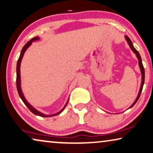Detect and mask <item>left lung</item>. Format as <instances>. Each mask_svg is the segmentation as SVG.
<instances>
[{
    "label": "left lung",
    "mask_w": 153,
    "mask_h": 153,
    "mask_svg": "<svg viewBox=\"0 0 153 153\" xmlns=\"http://www.w3.org/2000/svg\"><path fill=\"white\" fill-rule=\"evenodd\" d=\"M125 38H126V40L127 41L128 44L131 47V49H132V51H133L134 53L136 54L138 60H139V66H140V70H141V73H142V84H141V86H140V92H139V94L137 95V98L135 100V101L134 102V103L132 104V105L130 106L129 108H131V107H133L134 105H135V103L137 102V100H139L140 97V95H141V93H142V88H143V84H144V79H145V71H144V68H143V66L142 65V58H141V56L140 53H139V52L137 51L135 49V48L133 47V43H132L131 40L130 38L128 37L127 36H125Z\"/></svg>",
    "instance_id": "8db88e82"
}]
</instances>
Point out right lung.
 Returning <instances> with one entry per match:
<instances>
[{
	"mask_svg": "<svg viewBox=\"0 0 153 153\" xmlns=\"http://www.w3.org/2000/svg\"><path fill=\"white\" fill-rule=\"evenodd\" d=\"M39 39H40V38H38V37H34V38H33L32 39L29 40V42H27V44L25 45V46L23 47V48H22V51H21V53H20V57H19V58H18V62H17V67H16V87H17V91H18V94H19L20 97V98H21V100H22V102H24V104H25L27 108L29 109V111H30L31 113H33V114H35L36 115L40 116V117H53V116H56L57 115H59V114L62 112L64 109L65 108L66 106H67L68 102H69V100H67V103H66L65 106L63 107V108L60 111H59V112L57 113L53 114V115H45V114H43L42 113H40V111H38L36 110V108H34L33 107L31 106L30 104H29V102L27 101L26 99H25V97L23 93H22V92L21 87H20V63H21L22 57H23L25 52L26 51V50L27 49V48H28L29 46H30V45H31V43H32V42H33V41H35V40H39Z\"/></svg>",
	"mask_w": 153,
	"mask_h": 153,
	"instance_id": "1",
	"label": "right lung"
}]
</instances>
